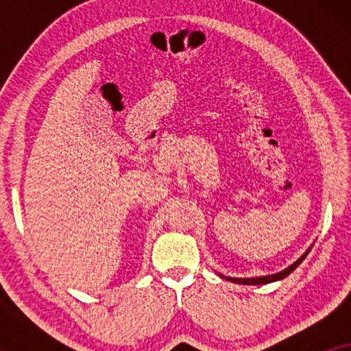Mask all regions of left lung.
Returning a JSON list of instances; mask_svg holds the SVG:
<instances>
[{"label":"left lung","mask_w":351,"mask_h":351,"mask_svg":"<svg viewBox=\"0 0 351 351\" xmlns=\"http://www.w3.org/2000/svg\"><path fill=\"white\" fill-rule=\"evenodd\" d=\"M308 252H310V249L304 254V256L299 258V261L292 263L291 267H287L286 270L276 273V275H268V276H262V278H230V276H227V278L222 276V278H225V280H228V281H232V282H238V285H252V286L254 285H268V282L282 280V278H286L287 275H291V273L294 271L295 268L299 267L302 262H304V258L308 256Z\"/></svg>","instance_id":"8db88e82"}]
</instances>
